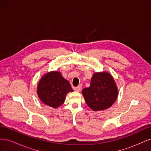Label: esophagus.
I'll use <instances>...</instances> for the list:
<instances>
[{
	"mask_svg": "<svg viewBox=\"0 0 151 151\" xmlns=\"http://www.w3.org/2000/svg\"><path fill=\"white\" fill-rule=\"evenodd\" d=\"M82 89V86L81 85H79L77 87H76V88H75V90L78 91V92H79V91H81Z\"/></svg>",
	"mask_w": 151,
	"mask_h": 151,
	"instance_id": "1",
	"label": "esophagus"
}]
</instances>
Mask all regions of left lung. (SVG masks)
Wrapping results in <instances>:
<instances>
[{
	"mask_svg": "<svg viewBox=\"0 0 151 151\" xmlns=\"http://www.w3.org/2000/svg\"><path fill=\"white\" fill-rule=\"evenodd\" d=\"M88 106L94 111L104 110L115 103L118 89L112 76L108 72L95 73L89 88L82 91Z\"/></svg>",
	"mask_w": 151,
	"mask_h": 151,
	"instance_id": "8db88e82",
	"label": "left lung"
}]
</instances>
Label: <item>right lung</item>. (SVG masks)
Masks as SVG:
<instances>
[{"label": "right lung", "instance_id": "obj_1", "mask_svg": "<svg viewBox=\"0 0 151 151\" xmlns=\"http://www.w3.org/2000/svg\"><path fill=\"white\" fill-rule=\"evenodd\" d=\"M73 91L70 84L57 71L49 72L40 81L37 94L44 104L53 108H57L65 101L68 92Z\"/></svg>", "mask_w": 151, "mask_h": 151}]
</instances>
